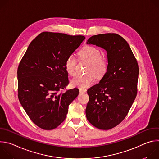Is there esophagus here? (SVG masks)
Segmentation results:
<instances>
[{
  "mask_svg": "<svg viewBox=\"0 0 159 159\" xmlns=\"http://www.w3.org/2000/svg\"><path fill=\"white\" fill-rule=\"evenodd\" d=\"M86 92L85 89H79V93H84Z\"/></svg>",
  "mask_w": 159,
  "mask_h": 159,
  "instance_id": "34e87169",
  "label": "esophagus"
}]
</instances>
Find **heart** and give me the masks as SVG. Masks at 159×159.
Masks as SVG:
<instances>
[{"mask_svg":"<svg viewBox=\"0 0 159 159\" xmlns=\"http://www.w3.org/2000/svg\"><path fill=\"white\" fill-rule=\"evenodd\" d=\"M79 55L90 62L87 72H93L96 77L102 75L107 70V61L101 57V51L96 47L91 45L84 47L79 52ZM76 59L73 55H69L65 61V69L66 72L70 75L75 73ZM94 77L93 74L85 75L77 74L70 81V85L74 87L80 89L86 88L93 84Z\"/></svg>","mask_w":159,"mask_h":159,"instance_id":"obj_1","label":"heart"}]
</instances>
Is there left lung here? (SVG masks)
<instances>
[{
  "label": "left lung",
  "instance_id": "8db88e82",
  "mask_svg": "<svg viewBox=\"0 0 159 159\" xmlns=\"http://www.w3.org/2000/svg\"><path fill=\"white\" fill-rule=\"evenodd\" d=\"M107 52V71L99 83L87 90V120L101 129H109L126 116L137 94L139 69L128 43L115 33L93 36L87 41Z\"/></svg>",
  "mask_w": 159,
  "mask_h": 159
}]
</instances>
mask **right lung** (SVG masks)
Returning a JSON list of instances; mask_svg holds the SVG:
<instances>
[{"label": "right lung", "mask_w": 159, "mask_h": 159, "mask_svg": "<svg viewBox=\"0 0 159 159\" xmlns=\"http://www.w3.org/2000/svg\"><path fill=\"white\" fill-rule=\"evenodd\" d=\"M85 39L84 36L43 32L30 44L17 69L18 98L31 120L46 130L65 120L69 106L79 95L69 84L65 61Z\"/></svg>", "instance_id": "1"}]
</instances>
